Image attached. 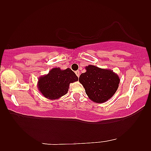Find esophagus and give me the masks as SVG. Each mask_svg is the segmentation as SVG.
Listing matches in <instances>:
<instances>
[{"label":"esophagus","instance_id":"34e87169","mask_svg":"<svg viewBox=\"0 0 151 151\" xmlns=\"http://www.w3.org/2000/svg\"><path fill=\"white\" fill-rule=\"evenodd\" d=\"M75 74L76 75V76H78V77H79V76H80V71H79V70H76V71H75Z\"/></svg>","mask_w":151,"mask_h":151}]
</instances>
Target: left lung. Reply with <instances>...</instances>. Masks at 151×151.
<instances>
[{
    "instance_id": "8db88e82",
    "label": "left lung",
    "mask_w": 151,
    "mask_h": 151,
    "mask_svg": "<svg viewBox=\"0 0 151 151\" xmlns=\"http://www.w3.org/2000/svg\"><path fill=\"white\" fill-rule=\"evenodd\" d=\"M79 82L85 89L89 99L96 103H103L109 100L117 90L120 78L113 70L89 65L85 67Z\"/></svg>"
}]
</instances>
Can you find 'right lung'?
Segmentation results:
<instances>
[{"mask_svg":"<svg viewBox=\"0 0 151 151\" xmlns=\"http://www.w3.org/2000/svg\"><path fill=\"white\" fill-rule=\"evenodd\" d=\"M78 81V76L70 69L62 70L60 67H54L38 78L37 86L45 97L56 100L67 93L70 83Z\"/></svg>","mask_w":151,"mask_h":151,"instance_id":"obj_1","label":"right lung"}]
</instances>
